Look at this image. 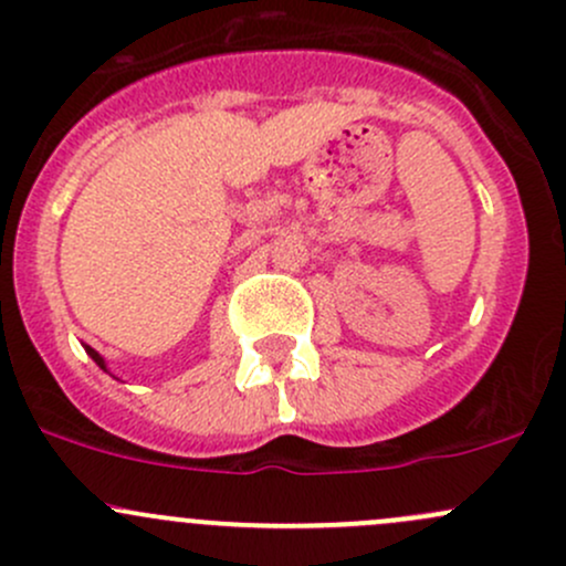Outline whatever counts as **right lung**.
Segmentation results:
<instances>
[{
  "instance_id": "obj_1",
  "label": "right lung",
  "mask_w": 566,
  "mask_h": 566,
  "mask_svg": "<svg viewBox=\"0 0 566 566\" xmlns=\"http://www.w3.org/2000/svg\"><path fill=\"white\" fill-rule=\"evenodd\" d=\"M85 352H88V354H91V357H93V363H96V365H98V368H104V370H107V365H104V359H102V357H98V352H93V349H91V346H85Z\"/></svg>"
}]
</instances>
